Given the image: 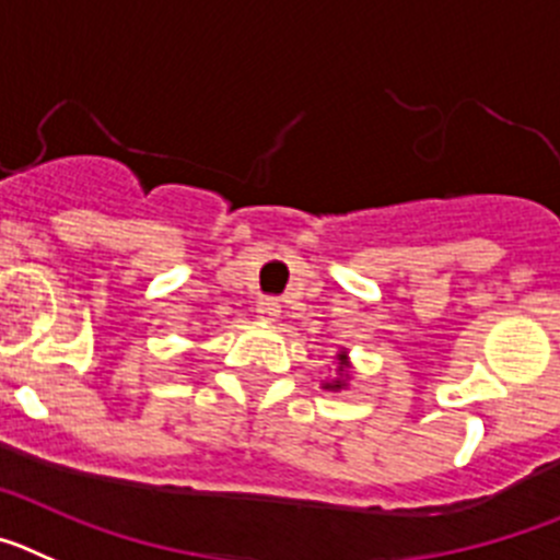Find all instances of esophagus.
Wrapping results in <instances>:
<instances>
[{
	"label": "esophagus",
	"mask_w": 560,
	"mask_h": 560,
	"mask_svg": "<svg viewBox=\"0 0 560 560\" xmlns=\"http://www.w3.org/2000/svg\"><path fill=\"white\" fill-rule=\"evenodd\" d=\"M281 312V304L276 299H259L256 301V315L261 317V320H276Z\"/></svg>",
	"instance_id": "34e87169"
}]
</instances>
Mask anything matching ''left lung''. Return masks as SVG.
Segmentation results:
<instances>
[{
    "label": "left lung",
    "mask_w": 560,
    "mask_h": 560,
    "mask_svg": "<svg viewBox=\"0 0 560 560\" xmlns=\"http://www.w3.org/2000/svg\"><path fill=\"white\" fill-rule=\"evenodd\" d=\"M346 368V351H340V371ZM326 390H340V387H346V380H335V382H326Z\"/></svg>",
    "instance_id": "obj_1"
}]
</instances>
